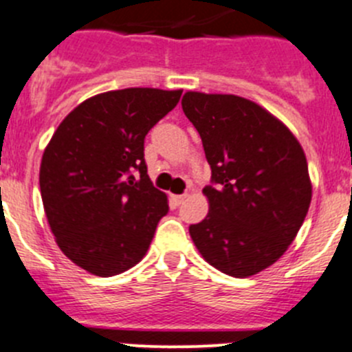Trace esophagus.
<instances>
[{
	"label": "esophagus",
	"instance_id": "obj_1",
	"mask_svg": "<svg viewBox=\"0 0 352 352\" xmlns=\"http://www.w3.org/2000/svg\"><path fill=\"white\" fill-rule=\"evenodd\" d=\"M186 198H187V195H173L172 196V199H173V203H175V205H180V203H182Z\"/></svg>",
	"mask_w": 352,
	"mask_h": 352
}]
</instances>
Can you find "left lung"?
I'll return each mask as SVG.
<instances>
[{
    "mask_svg": "<svg viewBox=\"0 0 352 352\" xmlns=\"http://www.w3.org/2000/svg\"><path fill=\"white\" fill-rule=\"evenodd\" d=\"M182 109L212 168L208 215L189 228L210 265L248 278L274 264L297 236L313 196L295 135L269 111L231 94L186 91Z\"/></svg>",
    "mask_w": 352,
    "mask_h": 352,
    "instance_id": "left-lung-1",
    "label": "left lung"
}]
</instances>
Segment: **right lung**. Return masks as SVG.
<instances>
[{
    "label": "right lung",
    "mask_w": 352,
    "mask_h": 352,
    "mask_svg": "<svg viewBox=\"0 0 352 352\" xmlns=\"http://www.w3.org/2000/svg\"><path fill=\"white\" fill-rule=\"evenodd\" d=\"M182 90L124 88L87 98L62 120L41 157L39 189L58 248L95 276L142 261L165 192L144 160L147 131L177 106Z\"/></svg>",
    "instance_id": "add662e5"
}]
</instances>
